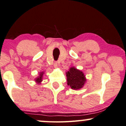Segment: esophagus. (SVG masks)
<instances>
[{
  "label": "esophagus",
  "mask_w": 126,
  "mask_h": 126,
  "mask_svg": "<svg viewBox=\"0 0 126 126\" xmlns=\"http://www.w3.org/2000/svg\"><path fill=\"white\" fill-rule=\"evenodd\" d=\"M54 67H55V68H57V67H58V66H59V64H58V62H55V63H54Z\"/></svg>",
  "instance_id": "34e87169"
}]
</instances>
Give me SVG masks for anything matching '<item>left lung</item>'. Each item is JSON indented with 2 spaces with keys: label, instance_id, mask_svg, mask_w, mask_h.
Masks as SVG:
<instances>
[{
  "label": "left lung",
  "instance_id": "8db88e82",
  "mask_svg": "<svg viewBox=\"0 0 126 126\" xmlns=\"http://www.w3.org/2000/svg\"><path fill=\"white\" fill-rule=\"evenodd\" d=\"M67 85L73 90H79L83 87L86 79L84 73L74 67L70 68L66 72Z\"/></svg>",
  "mask_w": 126,
  "mask_h": 126
}]
</instances>
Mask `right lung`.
Returning <instances> with one entry per match:
<instances>
[{
  "instance_id": "obj_1",
  "label": "right lung",
  "mask_w": 126,
  "mask_h": 126,
  "mask_svg": "<svg viewBox=\"0 0 126 126\" xmlns=\"http://www.w3.org/2000/svg\"><path fill=\"white\" fill-rule=\"evenodd\" d=\"M44 74V71L43 72H41L40 74H39V76L36 78L35 79V81L37 82V83H40V82L42 81V77H43V74Z\"/></svg>"
}]
</instances>
